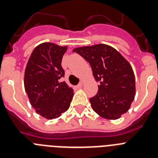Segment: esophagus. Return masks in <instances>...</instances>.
<instances>
[{
	"label": "esophagus",
	"instance_id": "esophagus-1",
	"mask_svg": "<svg viewBox=\"0 0 158 158\" xmlns=\"http://www.w3.org/2000/svg\"><path fill=\"white\" fill-rule=\"evenodd\" d=\"M82 86H83V83H82V82H81V83H79L77 85V89H81Z\"/></svg>",
	"mask_w": 158,
	"mask_h": 158
}]
</instances>
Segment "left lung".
Here are the masks:
<instances>
[{
	"label": "left lung",
	"instance_id": "obj_1",
	"mask_svg": "<svg viewBox=\"0 0 158 158\" xmlns=\"http://www.w3.org/2000/svg\"><path fill=\"white\" fill-rule=\"evenodd\" d=\"M89 62L95 80L100 83L96 95L89 99L93 111L107 119H117L129 110L135 96V73L120 53L106 44L75 48Z\"/></svg>",
	"mask_w": 158,
	"mask_h": 158
}]
</instances>
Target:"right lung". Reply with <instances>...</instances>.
<instances>
[{"label": "right lung", "instance_id": "add662e5", "mask_svg": "<svg viewBox=\"0 0 158 158\" xmlns=\"http://www.w3.org/2000/svg\"><path fill=\"white\" fill-rule=\"evenodd\" d=\"M67 47L43 43L32 51L24 73V88L36 113L56 118L69 109L73 90L60 79L65 72L62 60Z\"/></svg>", "mask_w": 158, "mask_h": 158}]
</instances>
